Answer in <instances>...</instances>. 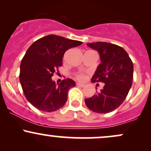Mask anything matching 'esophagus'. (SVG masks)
Segmentation results:
<instances>
[{"instance_id": "1", "label": "esophagus", "mask_w": 151, "mask_h": 151, "mask_svg": "<svg viewBox=\"0 0 151 151\" xmlns=\"http://www.w3.org/2000/svg\"><path fill=\"white\" fill-rule=\"evenodd\" d=\"M77 85L78 86H79V87H84V86H85L84 84H81V83H79V82L77 83Z\"/></svg>"}]
</instances>
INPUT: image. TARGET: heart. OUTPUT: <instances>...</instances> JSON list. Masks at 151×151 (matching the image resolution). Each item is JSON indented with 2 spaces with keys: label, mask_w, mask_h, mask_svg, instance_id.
Wrapping results in <instances>:
<instances>
[{
  "label": "heart",
  "mask_w": 151,
  "mask_h": 151,
  "mask_svg": "<svg viewBox=\"0 0 151 151\" xmlns=\"http://www.w3.org/2000/svg\"><path fill=\"white\" fill-rule=\"evenodd\" d=\"M76 77H77L78 79H79V80H83V79H84V78H85V75H84V74L78 73L76 74Z\"/></svg>",
  "instance_id": "heart-1"
}]
</instances>
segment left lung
I'll return each mask as SVG.
<instances>
[{
    "label": "left lung",
    "mask_w": 151,
    "mask_h": 151,
    "mask_svg": "<svg viewBox=\"0 0 151 151\" xmlns=\"http://www.w3.org/2000/svg\"><path fill=\"white\" fill-rule=\"evenodd\" d=\"M87 45L98 51L101 62L91 81H101L104 86L100 92L84 101L93 112L109 113L117 109L129 93L133 81V62L125 50L116 45L97 42L87 43Z\"/></svg>",
    "instance_id": "8db88e82"
}]
</instances>
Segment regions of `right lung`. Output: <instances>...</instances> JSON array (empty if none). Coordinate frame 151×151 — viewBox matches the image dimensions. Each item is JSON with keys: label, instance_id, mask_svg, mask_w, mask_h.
Here are the masks:
<instances>
[{"label": "right lung", "instance_id": "right-lung-1", "mask_svg": "<svg viewBox=\"0 0 151 151\" xmlns=\"http://www.w3.org/2000/svg\"><path fill=\"white\" fill-rule=\"evenodd\" d=\"M82 42L50 35L37 40L26 52L20 64V81L26 99L36 109L52 112L65 104L67 93L75 86L72 79H64L60 84L52 80L67 50Z\"/></svg>", "mask_w": 151, "mask_h": 151}]
</instances>
